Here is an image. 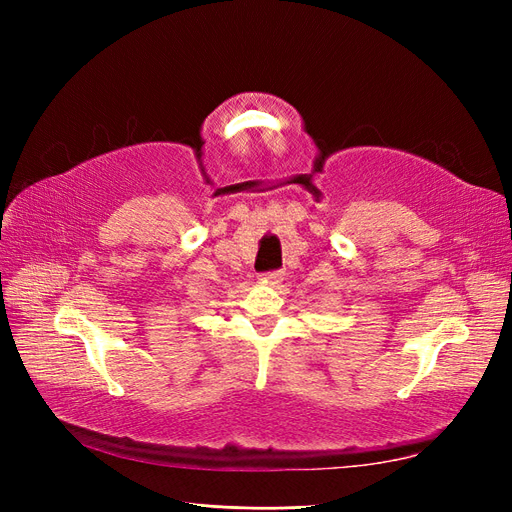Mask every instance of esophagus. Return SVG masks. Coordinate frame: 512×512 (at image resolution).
Wrapping results in <instances>:
<instances>
[{
  "mask_svg": "<svg viewBox=\"0 0 512 512\" xmlns=\"http://www.w3.org/2000/svg\"><path fill=\"white\" fill-rule=\"evenodd\" d=\"M260 282H262V284H269V286H277L280 282H284V273H282V271L262 273V275H260Z\"/></svg>",
  "mask_w": 512,
  "mask_h": 512,
  "instance_id": "esophagus-1",
  "label": "esophagus"
}]
</instances>
